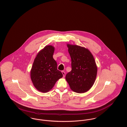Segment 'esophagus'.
<instances>
[{"label": "esophagus", "mask_w": 127, "mask_h": 127, "mask_svg": "<svg viewBox=\"0 0 127 127\" xmlns=\"http://www.w3.org/2000/svg\"><path fill=\"white\" fill-rule=\"evenodd\" d=\"M62 74H63V77L64 78L65 76V72L64 71H62Z\"/></svg>", "instance_id": "1"}]
</instances>
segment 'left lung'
Wrapping results in <instances>:
<instances>
[{
    "label": "left lung",
    "mask_w": 127,
    "mask_h": 127,
    "mask_svg": "<svg viewBox=\"0 0 127 127\" xmlns=\"http://www.w3.org/2000/svg\"><path fill=\"white\" fill-rule=\"evenodd\" d=\"M68 51L71 60V70L66 76V80L71 90L84 93L93 86L97 76V67L89 50L77 45L67 44Z\"/></svg>",
    "instance_id": "1"
}]
</instances>
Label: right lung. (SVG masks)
I'll return each mask as SVG.
<instances>
[{
	"label": "right lung",
	"mask_w": 127,
	"mask_h": 127,
	"mask_svg": "<svg viewBox=\"0 0 127 127\" xmlns=\"http://www.w3.org/2000/svg\"><path fill=\"white\" fill-rule=\"evenodd\" d=\"M54 50L52 45L45 46L38 53L31 70V78L34 87L42 93L52 89L56 82L63 77L53 58Z\"/></svg>",
	"instance_id": "obj_1"
}]
</instances>
